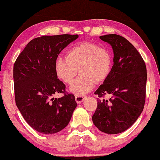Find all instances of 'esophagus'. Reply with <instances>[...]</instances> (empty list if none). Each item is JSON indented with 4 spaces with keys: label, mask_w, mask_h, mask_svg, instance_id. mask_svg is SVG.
Returning <instances> with one entry per match:
<instances>
[{
    "label": "esophagus",
    "mask_w": 160,
    "mask_h": 160,
    "mask_svg": "<svg viewBox=\"0 0 160 160\" xmlns=\"http://www.w3.org/2000/svg\"><path fill=\"white\" fill-rule=\"evenodd\" d=\"M86 98V96H84V95H76L75 96V100L78 103H81L82 101L85 100Z\"/></svg>",
    "instance_id": "obj_1"
}]
</instances>
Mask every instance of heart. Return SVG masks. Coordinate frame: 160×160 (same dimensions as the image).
<instances>
[{
	"label": "heart",
	"instance_id": "heart-1",
	"mask_svg": "<svg viewBox=\"0 0 160 160\" xmlns=\"http://www.w3.org/2000/svg\"><path fill=\"white\" fill-rule=\"evenodd\" d=\"M54 72L58 79L69 84L79 72L80 75L69 87L71 92L83 95L91 92L95 82L102 83L112 73L113 55L106 48L91 42H82L71 47L66 57L54 61Z\"/></svg>",
	"mask_w": 160,
	"mask_h": 160
}]
</instances>
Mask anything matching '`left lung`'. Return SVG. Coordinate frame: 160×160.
Masks as SVG:
<instances>
[{"label":"left lung","instance_id":"8db88e82","mask_svg":"<svg viewBox=\"0 0 160 160\" xmlns=\"http://www.w3.org/2000/svg\"><path fill=\"white\" fill-rule=\"evenodd\" d=\"M114 52L112 73L94 92L98 107L92 121L99 130L108 134L130 128L143 111L145 102L147 70L142 56L128 40L111 34L100 36ZM109 94V99L103 98Z\"/></svg>","mask_w":160,"mask_h":160}]
</instances>
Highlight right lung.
Here are the masks:
<instances>
[{
  "mask_svg": "<svg viewBox=\"0 0 160 160\" xmlns=\"http://www.w3.org/2000/svg\"><path fill=\"white\" fill-rule=\"evenodd\" d=\"M78 38V35H60L35 38L14 64L16 106L26 122L42 134L62 130L78 106L74 95L65 93L66 86L54 68L60 52ZM58 92H64V96L54 98Z\"/></svg>",
  "mask_w": 160,
  "mask_h": 160,
  "instance_id": "obj_1",
  "label": "right lung"
}]
</instances>
